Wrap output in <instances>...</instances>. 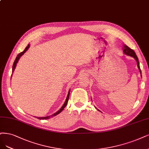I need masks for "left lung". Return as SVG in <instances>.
Wrapping results in <instances>:
<instances>
[{
  "instance_id": "8db88e82",
  "label": "left lung",
  "mask_w": 149,
  "mask_h": 149,
  "mask_svg": "<svg viewBox=\"0 0 149 149\" xmlns=\"http://www.w3.org/2000/svg\"><path fill=\"white\" fill-rule=\"evenodd\" d=\"M123 52H124V54L127 55H129V56H131V57H132L133 58H134L136 61H137V67L138 68H139V71L140 73L141 74V68H140V66H139V60H138V58L137 57V55L135 53V52L134 50H133L132 49H130L128 46H127L126 45H123ZM100 111V110H99Z\"/></svg>"
}]
</instances>
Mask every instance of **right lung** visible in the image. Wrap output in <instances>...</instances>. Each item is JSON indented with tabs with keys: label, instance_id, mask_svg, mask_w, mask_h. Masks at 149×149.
Masks as SVG:
<instances>
[{
	"label": "right lung",
	"instance_id": "1",
	"mask_svg": "<svg viewBox=\"0 0 149 149\" xmlns=\"http://www.w3.org/2000/svg\"><path fill=\"white\" fill-rule=\"evenodd\" d=\"M29 48V44H28V46L26 47L25 48V49L22 52H20L18 55H17V57H16V59H15V61H14V63H13V67H12V72H13L14 71V70H15V68H16V66H17V63H18V60H19V58L22 57V56L27 51V50ZM70 89L69 90V91H68V95H67V97H66V100H65V103H64V104L63 105V106L61 107V109L58 110V111H57V112H55V113H54L53 115H50V116H45V117H36V118H38V119H39V120H47V119H49L50 118H52V117H53V116H56V115H57L58 114H59L60 112H61L63 111V110L64 109V108L66 106V105H67V104H68V99H69V97H70Z\"/></svg>",
	"mask_w": 149,
	"mask_h": 149
}]
</instances>
